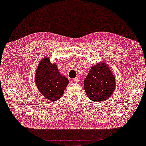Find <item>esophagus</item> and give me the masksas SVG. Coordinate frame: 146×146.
Wrapping results in <instances>:
<instances>
[{"label": "esophagus", "mask_w": 146, "mask_h": 146, "mask_svg": "<svg viewBox=\"0 0 146 146\" xmlns=\"http://www.w3.org/2000/svg\"><path fill=\"white\" fill-rule=\"evenodd\" d=\"M72 80H73V82H78V77L74 78Z\"/></svg>", "instance_id": "34e87169"}]
</instances>
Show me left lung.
Here are the masks:
<instances>
[{"label": "left lung", "mask_w": 146, "mask_h": 146, "mask_svg": "<svg viewBox=\"0 0 146 146\" xmlns=\"http://www.w3.org/2000/svg\"><path fill=\"white\" fill-rule=\"evenodd\" d=\"M115 88V77L106 62H100L92 66L84 80V88L88 98L95 102L109 98Z\"/></svg>", "instance_id": "8db88e82"}]
</instances>
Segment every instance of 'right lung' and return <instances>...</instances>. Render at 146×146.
Returning <instances> with one entry per match:
<instances>
[{
	"instance_id": "right-lung-1",
	"label": "right lung",
	"mask_w": 146,
	"mask_h": 146,
	"mask_svg": "<svg viewBox=\"0 0 146 146\" xmlns=\"http://www.w3.org/2000/svg\"><path fill=\"white\" fill-rule=\"evenodd\" d=\"M35 82L41 94L53 102L62 98L69 80L60 75L56 64H51L49 58L45 57L36 69Z\"/></svg>"
}]
</instances>
